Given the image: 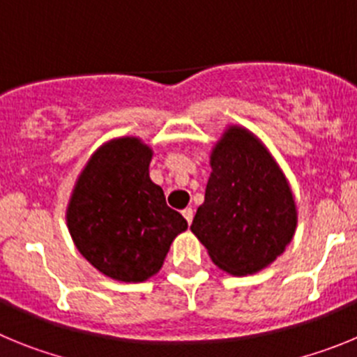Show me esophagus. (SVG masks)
<instances>
[{"label": "esophagus", "mask_w": 357, "mask_h": 357, "mask_svg": "<svg viewBox=\"0 0 357 357\" xmlns=\"http://www.w3.org/2000/svg\"><path fill=\"white\" fill-rule=\"evenodd\" d=\"M182 216H184L185 222H188L189 225H191V222H193V216H195L193 209H191V207H185V209L182 211Z\"/></svg>", "instance_id": "esophagus-1"}]
</instances>
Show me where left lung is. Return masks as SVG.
<instances>
[{
  "instance_id": "1",
  "label": "left lung",
  "mask_w": 357,
  "mask_h": 357,
  "mask_svg": "<svg viewBox=\"0 0 357 357\" xmlns=\"http://www.w3.org/2000/svg\"><path fill=\"white\" fill-rule=\"evenodd\" d=\"M211 168L206 202L191 230L222 270L232 275L259 272L295 234L291 189L263 144L238 127L216 144Z\"/></svg>"
}]
</instances>
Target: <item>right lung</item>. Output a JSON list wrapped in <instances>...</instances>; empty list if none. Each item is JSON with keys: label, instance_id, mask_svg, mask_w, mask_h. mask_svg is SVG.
<instances>
[{"label": "right lung", "instance_id": "obj_1", "mask_svg": "<svg viewBox=\"0 0 357 357\" xmlns=\"http://www.w3.org/2000/svg\"><path fill=\"white\" fill-rule=\"evenodd\" d=\"M151 150L125 137L91 157L68 209L71 238L96 270L123 282L157 273L176 234L188 229L150 181Z\"/></svg>", "mask_w": 357, "mask_h": 357}]
</instances>
